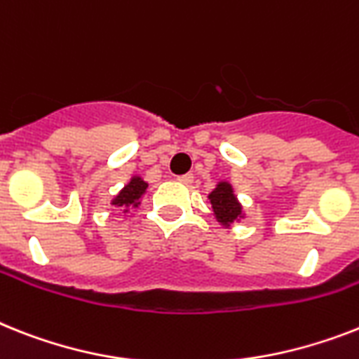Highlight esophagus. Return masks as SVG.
Instances as JSON below:
<instances>
[{
  "mask_svg": "<svg viewBox=\"0 0 359 359\" xmlns=\"http://www.w3.org/2000/svg\"><path fill=\"white\" fill-rule=\"evenodd\" d=\"M177 182L183 183V185H191L194 182V176L192 174H183V176H177Z\"/></svg>",
  "mask_w": 359,
  "mask_h": 359,
  "instance_id": "obj_1",
  "label": "esophagus"
}]
</instances>
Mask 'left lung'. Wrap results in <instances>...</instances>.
Wrapping results in <instances>:
<instances>
[{
    "label": "left lung",
    "mask_w": 359,
    "mask_h": 359,
    "mask_svg": "<svg viewBox=\"0 0 359 359\" xmlns=\"http://www.w3.org/2000/svg\"><path fill=\"white\" fill-rule=\"evenodd\" d=\"M207 198L211 201L212 215H215L216 222L224 227H229L233 222H238L244 218L242 205H240L238 198L235 196L233 185L229 182L216 183V187Z\"/></svg>",
    "instance_id": "8db88e82"
}]
</instances>
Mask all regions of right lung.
Segmentation results:
<instances>
[{"instance_id":"add662e5","label":"right lung","mask_w":359,"mask_h":359,"mask_svg":"<svg viewBox=\"0 0 359 359\" xmlns=\"http://www.w3.org/2000/svg\"><path fill=\"white\" fill-rule=\"evenodd\" d=\"M147 187L148 183L144 182L143 177L132 176V180H130V182L121 189L119 194L111 200V205L121 207L124 212H128L130 207H139L141 205V198H143V194L147 192Z\"/></svg>"}]
</instances>
